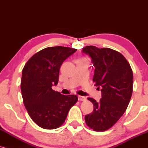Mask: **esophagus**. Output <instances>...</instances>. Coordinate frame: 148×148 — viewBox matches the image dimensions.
Wrapping results in <instances>:
<instances>
[{
	"instance_id": "obj_1",
	"label": "esophagus",
	"mask_w": 148,
	"mask_h": 148,
	"mask_svg": "<svg viewBox=\"0 0 148 148\" xmlns=\"http://www.w3.org/2000/svg\"><path fill=\"white\" fill-rule=\"evenodd\" d=\"M78 99H79V101H84V100H86V97L84 96L79 95L78 96Z\"/></svg>"
}]
</instances>
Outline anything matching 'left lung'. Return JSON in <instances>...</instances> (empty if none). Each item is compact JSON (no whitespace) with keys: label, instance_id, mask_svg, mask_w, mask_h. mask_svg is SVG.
Masks as SVG:
<instances>
[{"label":"left lung","instance_id":"8db88e82","mask_svg":"<svg viewBox=\"0 0 148 148\" xmlns=\"http://www.w3.org/2000/svg\"><path fill=\"white\" fill-rule=\"evenodd\" d=\"M82 52L90 58L95 66L92 81L101 91L99 101L88 98L94 109L85 116L86 123L95 131H105L126 110L132 94V69L123 55L111 49L86 46Z\"/></svg>","mask_w":148,"mask_h":148}]
</instances>
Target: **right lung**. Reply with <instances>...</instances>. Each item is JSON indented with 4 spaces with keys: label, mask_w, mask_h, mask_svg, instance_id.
Segmentation results:
<instances>
[{
    "label": "right lung",
    "mask_w": 148,
    "mask_h": 148,
    "mask_svg": "<svg viewBox=\"0 0 148 148\" xmlns=\"http://www.w3.org/2000/svg\"><path fill=\"white\" fill-rule=\"evenodd\" d=\"M76 51L61 46L47 47L34 54L23 69L21 85L24 105L33 121L42 128L61 126L77 101V95H64L52 89L59 81L62 64Z\"/></svg>",
    "instance_id": "right-lung-1"
}]
</instances>
